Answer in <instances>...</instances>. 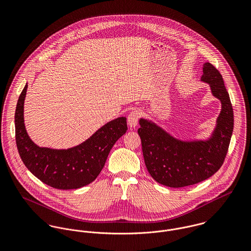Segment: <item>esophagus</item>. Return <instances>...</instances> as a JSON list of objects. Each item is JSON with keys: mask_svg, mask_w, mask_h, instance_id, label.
<instances>
[{"mask_svg": "<svg viewBox=\"0 0 251 251\" xmlns=\"http://www.w3.org/2000/svg\"><path fill=\"white\" fill-rule=\"evenodd\" d=\"M139 117H140V112L137 110L130 112V114L127 116V124L131 128H135V126H137Z\"/></svg>", "mask_w": 251, "mask_h": 251, "instance_id": "34e87169", "label": "esophagus"}]
</instances>
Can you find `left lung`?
<instances>
[{
  "label": "left lung",
  "mask_w": 251,
  "mask_h": 251,
  "mask_svg": "<svg viewBox=\"0 0 251 251\" xmlns=\"http://www.w3.org/2000/svg\"><path fill=\"white\" fill-rule=\"evenodd\" d=\"M200 81L209 85L212 96L221 104L209 137L180 139L151 119L139 120L138 134L147 170L163 185L182 187L205 180L218 171L226 156L234 127L229 94L221 74L210 63L203 65Z\"/></svg>",
  "instance_id": "8db88e82"
}]
</instances>
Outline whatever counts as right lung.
Listing matches in <instances>:
<instances>
[{
    "label": "right lung",
    "mask_w": 251,
    "mask_h": 251,
    "mask_svg": "<svg viewBox=\"0 0 251 251\" xmlns=\"http://www.w3.org/2000/svg\"><path fill=\"white\" fill-rule=\"evenodd\" d=\"M27 89L28 84L18 99L14 117L16 145L25 166L37 179L58 189H76L94 181L114 144L126 132V118L119 117L108 122L84 142L72 148L40 147L31 139L25 126Z\"/></svg>",
    "instance_id": "add662e5"
}]
</instances>
